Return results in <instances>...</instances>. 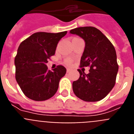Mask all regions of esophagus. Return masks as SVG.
<instances>
[{
	"mask_svg": "<svg viewBox=\"0 0 134 134\" xmlns=\"http://www.w3.org/2000/svg\"><path fill=\"white\" fill-rule=\"evenodd\" d=\"M66 71H67V72H69L70 71V68H67Z\"/></svg>",
	"mask_w": 134,
	"mask_h": 134,
	"instance_id": "esophagus-1",
	"label": "esophagus"
}]
</instances>
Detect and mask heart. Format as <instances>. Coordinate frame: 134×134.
<instances>
[{"mask_svg":"<svg viewBox=\"0 0 134 134\" xmlns=\"http://www.w3.org/2000/svg\"><path fill=\"white\" fill-rule=\"evenodd\" d=\"M72 60L71 58H66L64 60V63L66 65H70L72 64Z\"/></svg>","mask_w":134,"mask_h":134,"instance_id":"obj_1","label":"heart"}]
</instances>
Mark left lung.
Listing matches in <instances>:
<instances>
[{
  "label": "left lung",
  "mask_w": 134,
  "mask_h": 134,
  "mask_svg": "<svg viewBox=\"0 0 134 134\" xmlns=\"http://www.w3.org/2000/svg\"><path fill=\"white\" fill-rule=\"evenodd\" d=\"M70 33L85 40L80 67H90L87 74L78 69L80 77L73 82L74 93L85 101H99L109 94L115 84L119 66L114 46L102 32L94 27H78Z\"/></svg>",
  "instance_id": "left-lung-1"
}]
</instances>
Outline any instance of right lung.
<instances>
[{"label": "right lung", "instance_id": "obj_1", "mask_svg": "<svg viewBox=\"0 0 134 134\" xmlns=\"http://www.w3.org/2000/svg\"><path fill=\"white\" fill-rule=\"evenodd\" d=\"M67 31L57 34L37 32L19 46L15 58V79L29 99L42 101L50 99L58 91L59 82L66 72L62 65L54 71L46 66L55 52L57 45Z\"/></svg>", "mask_w": 134, "mask_h": 134}]
</instances>
